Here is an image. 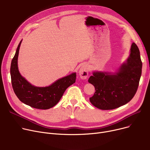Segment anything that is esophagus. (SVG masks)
Returning <instances> with one entry per match:
<instances>
[{
	"mask_svg": "<svg viewBox=\"0 0 150 150\" xmlns=\"http://www.w3.org/2000/svg\"><path fill=\"white\" fill-rule=\"evenodd\" d=\"M89 74V68L86 64H83L79 70V75L82 80L87 78Z\"/></svg>",
	"mask_w": 150,
	"mask_h": 150,
	"instance_id": "1",
	"label": "esophagus"
}]
</instances>
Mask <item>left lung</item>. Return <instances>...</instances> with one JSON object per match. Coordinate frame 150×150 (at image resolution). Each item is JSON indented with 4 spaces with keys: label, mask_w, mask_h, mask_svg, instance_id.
Returning <instances> with one entry per match:
<instances>
[{
    "label": "left lung",
    "mask_w": 150,
    "mask_h": 150,
    "mask_svg": "<svg viewBox=\"0 0 150 150\" xmlns=\"http://www.w3.org/2000/svg\"><path fill=\"white\" fill-rule=\"evenodd\" d=\"M140 51L133 42L127 60L115 74L93 72L88 81L95 87L96 92L89 98L91 103L102 110L119 108L127 103L136 94L142 74Z\"/></svg>",
    "instance_id": "1"
}]
</instances>
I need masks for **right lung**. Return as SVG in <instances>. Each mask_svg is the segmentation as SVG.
Here are the masks:
<instances>
[{
    "instance_id": "add662e5",
    "label": "right lung",
    "mask_w": 150,
    "mask_h": 150,
    "mask_svg": "<svg viewBox=\"0 0 150 150\" xmlns=\"http://www.w3.org/2000/svg\"><path fill=\"white\" fill-rule=\"evenodd\" d=\"M22 40L18 45L10 68L13 91L21 101L31 107L48 109L56 105L66 89L75 83L76 73L63 77L47 87H36L23 78L18 69V58Z\"/></svg>"
}]
</instances>
